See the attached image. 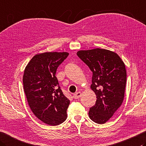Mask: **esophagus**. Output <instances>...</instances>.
I'll list each match as a JSON object with an SVG mask.
<instances>
[{
  "mask_svg": "<svg viewBox=\"0 0 146 146\" xmlns=\"http://www.w3.org/2000/svg\"><path fill=\"white\" fill-rule=\"evenodd\" d=\"M81 96H82V93L80 92H77L73 95V98L75 99H77L80 98Z\"/></svg>",
  "mask_w": 146,
  "mask_h": 146,
  "instance_id": "obj_1",
  "label": "esophagus"
}]
</instances>
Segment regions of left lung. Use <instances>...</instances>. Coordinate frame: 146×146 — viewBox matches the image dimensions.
Wrapping results in <instances>:
<instances>
[{
  "label": "left lung",
  "instance_id": "8db88e82",
  "mask_svg": "<svg viewBox=\"0 0 146 146\" xmlns=\"http://www.w3.org/2000/svg\"><path fill=\"white\" fill-rule=\"evenodd\" d=\"M76 54L93 73L90 88L97 100L90 108L89 118L96 123L104 124L123 101L127 82L125 64L116 53L104 48L79 50Z\"/></svg>",
  "mask_w": 146,
  "mask_h": 146
}]
</instances>
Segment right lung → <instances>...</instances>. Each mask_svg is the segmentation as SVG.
<instances>
[{
	"label": "right lung",
	"mask_w": 146,
	"mask_h": 146,
	"mask_svg": "<svg viewBox=\"0 0 146 146\" xmlns=\"http://www.w3.org/2000/svg\"><path fill=\"white\" fill-rule=\"evenodd\" d=\"M69 55L66 52L36 54L26 66L23 83L31 110L40 120L55 126L64 122L70 100L56 76L59 66Z\"/></svg>",
	"instance_id": "obj_1"
}]
</instances>
